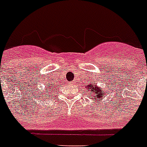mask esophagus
I'll use <instances>...</instances> for the list:
<instances>
[{
  "label": "esophagus",
  "mask_w": 147,
  "mask_h": 147,
  "mask_svg": "<svg viewBox=\"0 0 147 147\" xmlns=\"http://www.w3.org/2000/svg\"><path fill=\"white\" fill-rule=\"evenodd\" d=\"M69 84L70 85H74V84H75V82H73V81H72V82H70Z\"/></svg>",
  "instance_id": "esophagus-1"
}]
</instances>
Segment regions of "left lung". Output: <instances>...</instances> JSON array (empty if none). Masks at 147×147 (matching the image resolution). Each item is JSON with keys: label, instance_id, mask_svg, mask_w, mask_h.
Here are the masks:
<instances>
[{"label": "left lung", "instance_id": "obj_1", "mask_svg": "<svg viewBox=\"0 0 147 147\" xmlns=\"http://www.w3.org/2000/svg\"><path fill=\"white\" fill-rule=\"evenodd\" d=\"M86 89H88L89 91L91 92L89 95H92L93 99L95 98L97 100L100 101V100H103L102 98H105L107 90L104 91V89H103V88L98 87L94 84H92L91 82H89V84H88V85H86Z\"/></svg>", "mask_w": 147, "mask_h": 147}]
</instances>
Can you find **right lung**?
<instances>
[{
  "instance_id": "right-lung-1",
  "label": "right lung",
  "mask_w": 147,
  "mask_h": 147,
  "mask_svg": "<svg viewBox=\"0 0 147 147\" xmlns=\"http://www.w3.org/2000/svg\"><path fill=\"white\" fill-rule=\"evenodd\" d=\"M49 85H51L50 87L49 86ZM47 86H48V84H47ZM55 86H56V85H55ZM55 86H54V87H53V86H52V85H51V84H49V86H47V91H49V92L50 93V94H51V93H52V91H54V88H55ZM47 93H48V92H47ZM40 94H42V93H40ZM43 96H45V95H43Z\"/></svg>"
}]
</instances>
